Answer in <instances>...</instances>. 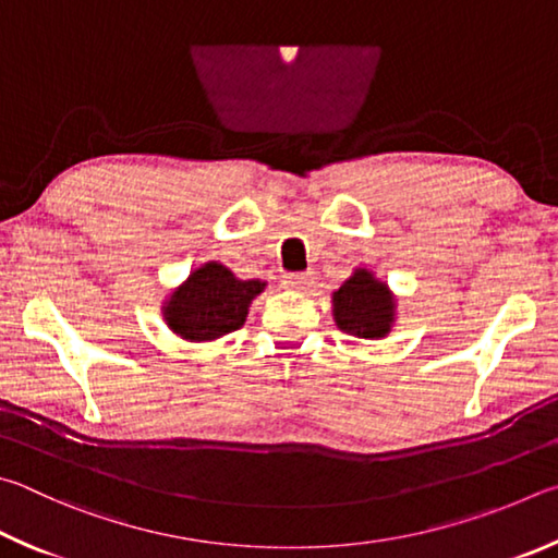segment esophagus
<instances>
[{"label":"esophagus","mask_w":558,"mask_h":558,"mask_svg":"<svg viewBox=\"0 0 558 558\" xmlns=\"http://www.w3.org/2000/svg\"><path fill=\"white\" fill-rule=\"evenodd\" d=\"M287 289H308L314 287V271H299V274H287L284 277Z\"/></svg>","instance_id":"1"}]
</instances>
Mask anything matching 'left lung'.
Returning a JSON list of instances; mask_svg holds the SVG:
<instances>
[{
  "label": "left lung",
  "instance_id": "1",
  "mask_svg": "<svg viewBox=\"0 0 558 558\" xmlns=\"http://www.w3.org/2000/svg\"><path fill=\"white\" fill-rule=\"evenodd\" d=\"M333 316L338 328L350 336L383 338L395 324V299L367 269H355L333 294Z\"/></svg>",
  "mask_w": 558,
  "mask_h": 558
}]
</instances>
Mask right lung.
I'll use <instances>...</instances> for the list:
<instances>
[{
    "mask_svg": "<svg viewBox=\"0 0 558 558\" xmlns=\"http://www.w3.org/2000/svg\"><path fill=\"white\" fill-rule=\"evenodd\" d=\"M262 291L264 281H242L222 264L208 262L173 291L163 306V318L173 333L191 343L215 340L244 324L252 299Z\"/></svg>",
    "mask_w": 558,
    "mask_h": 558,
    "instance_id": "right-lung-1",
    "label": "right lung"
}]
</instances>
